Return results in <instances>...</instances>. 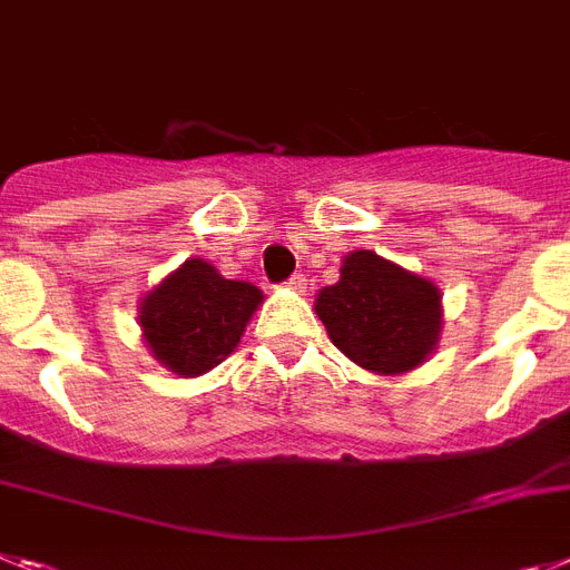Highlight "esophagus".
Masks as SVG:
<instances>
[{
	"label": "esophagus",
	"mask_w": 570,
	"mask_h": 570,
	"mask_svg": "<svg viewBox=\"0 0 570 570\" xmlns=\"http://www.w3.org/2000/svg\"><path fill=\"white\" fill-rule=\"evenodd\" d=\"M286 286H289V289H295V292H304L306 289V278H304V275H301V272H295V275H292V278L286 281Z\"/></svg>",
	"instance_id": "1"
}]
</instances>
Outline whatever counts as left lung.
Here are the masks:
<instances>
[{
    "label": "left lung",
    "mask_w": 570,
    "mask_h": 570,
    "mask_svg": "<svg viewBox=\"0 0 570 570\" xmlns=\"http://www.w3.org/2000/svg\"><path fill=\"white\" fill-rule=\"evenodd\" d=\"M315 313L341 353L373 373H407L442 333V295L375 252H350L341 281L324 286Z\"/></svg>",
    "instance_id": "8db88e82"
}]
</instances>
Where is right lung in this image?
Returning a JSON list of instances; mask_svg holds the SVG:
<instances>
[{
    "mask_svg": "<svg viewBox=\"0 0 570 570\" xmlns=\"http://www.w3.org/2000/svg\"><path fill=\"white\" fill-rule=\"evenodd\" d=\"M261 289L226 281L206 261H186L140 304L146 344L177 375H200L235 353Z\"/></svg>",
    "mask_w": 570,
    "mask_h": 570,
    "instance_id": "add662e5",
    "label": "right lung"
}]
</instances>
